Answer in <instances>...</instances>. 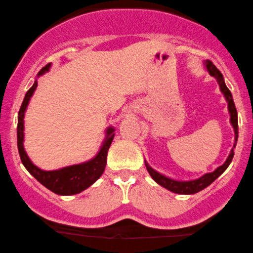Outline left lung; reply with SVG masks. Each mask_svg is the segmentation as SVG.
<instances>
[{"label": "left lung", "instance_id": "1", "mask_svg": "<svg viewBox=\"0 0 253 253\" xmlns=\"http://www.w3.org/2000/svg\"><path fill=\"white\" fill-rule=\"evenodd\" d=\"M205 66L207 68V71L209 72V74L217 80L219 88H221V91L224 94L225 100H227L228 102V109H229V113H230V122L235 130L234 147H236V143H237V139H238V117H237V110H236L231 91L229 90V88L227 86H225L224 79H223L222 73L217 70V68H216L215 65L212 64L211 60H206ZM234 147H232L230 155H229L227 160H225V163L223 164L222 166L217 167L214 172L207 173V174L202 175L201 178L191 180V181H176V180L169 179L165 175L160 174V173L153 169L152 167L149 166V164L146 162H145V166H146L147 172H149L150 175L152 176V179L155 180L157 183H159L160 186H163L164 188L169 189V191L173 193H178V194H195V193L202 191V189H205L206 187H208L211 183L214 182L215 180L228 169V166L230 165L232 158H234Z\"/></svg>", "mask_w": 253, "mask_h": 253}]
</instances>
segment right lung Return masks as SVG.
<instances>
[{"instance_id":"obj_1","label":"right lung","mask_w":253,"mask_h":253,"mask_svg":"<svg viewBox=\"0 0 253 253\" xmlns=\"http://www.w3.org/2000/svg\"><path fill=\"white\" fill-rule=\"evenodd\" d=\"M51 64H47L46 66L42 67L38 72L37 77H41L44 73H46L50 70ZM37 88V80L35 81L34 86L26 91L24 100L21 106V109L18 111V124H17V146L19 157L23 165L29 170L31 175H34L42 186L46 187L55 194L58 195H74L78 193H81L88 187L93 185L96 180L102 175L107 164V155L108 150L111 145V142L114 139V127H108L106 133V138L101 146L100 151L93 159L88 160L86 163L78 164V165H72L64 167V169H55V170H44L38 169L34 165L28 155H26L24 146H23V140H24V113L28 107L29 101L34 91Z\"/></svg>"}]
</instances>
